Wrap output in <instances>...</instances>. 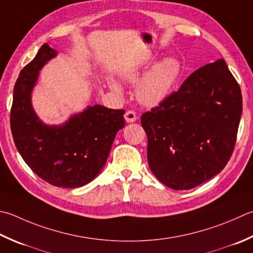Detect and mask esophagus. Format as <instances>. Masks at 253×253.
Listing matches in <instances>:
<instances>
[{"label":"esophagus","mask_w":253,"mask_h":253,"mask_svg":"<svg viewBox=\"0 0 253 253\" xmlns=\"http://www.w3.org/2000/svg\"><path fill=\"white\" fill-rule=\"evenodd\" d=\"M124 117H125V121H126L127 123H133V122H136L137 118H138V116L136 115V113L133 112V111H127V112L125 113V115H124Z\"/></svg>","instance_id":"obj_1"}]
</instances>
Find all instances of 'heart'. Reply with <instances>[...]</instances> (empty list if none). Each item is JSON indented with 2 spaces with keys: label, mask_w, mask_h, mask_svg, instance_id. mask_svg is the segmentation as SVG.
<instances>
[{
  "label": "heart",
  "mask_w": 253,
  "mask_h": 253,
  "mask_svg": "<svg viewBox=\"0 0 253 253\" xmlns=\"http://www.w3.org/2000/svg\"><path fill=\"white\" fill-rule=\"evenodd\" d=\"M152 60H146L141 63L125 69L122 72L124 80L130 83L137 82L152 66ZM181 64L174 57H168L156 64L151 70L138 83L136 95L142 105L157 106L170 95L173 86L180 76ZM110 86L114 92L123 94L124 88L121 83L115 80L110 81Z\"/></svg>",
  "instance_id": "1"
}]
</instances>
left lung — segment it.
I'll return each mask as SVG.
<instances>
[{
    "label": "left lung",
    "instance_id": "1",
    "mask_svg": "<svg viewBox=\"0 0 253 253\" xmlns=\"http://www.w3.org/2000/svg\"><path fill=\"white\" fill-rule=\"evenodd\" d=\"M242 113L239 84L224 59L197 69L159 106L142 114L151 172L173 190H190L224 169Z\"/></svg>",
    "mask_w": 253,
    "mask_h": 253
}]
</instances>
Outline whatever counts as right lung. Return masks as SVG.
I'll return each instance as SVG.
<instances>
[{
  "label": "right lung",
  "instance_id": "add662e5",
  "mask_svg": "<svg viewBox=\"0 0 253 253\" xmlns=\"http://www.w3.org/2000/svg\"><path fill=\"white\" fill-rule=\"evenodd\" d=\"M57 51L43 43L23 68L14 86L11 110L13 139L34 173L54 186L74 189L90 183L101 172L117 131L125 126L124 110L87 106L62 125L49 126L32 105L39 71Z\"/></svg>",
  "mask_w": 253,
  "mask_h": 253
}]
</instances>
